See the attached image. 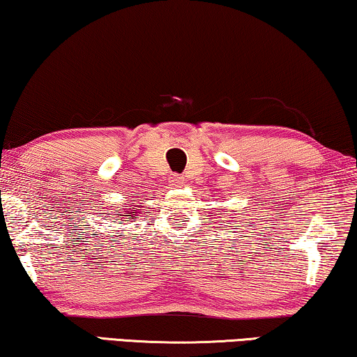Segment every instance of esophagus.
<instances>
[{
  "mask_svg": "<svg viewBox=\"0 0 357 357\" xmlns=\"http://www.w3.org/2000/svg\"><path fill=\"white\" fill-rule=\"evenodd\" d=\"M170 182H172L174 185H180V183H183V177L180 174H172V177H170Z\"/></svg>",
  "mask_w": 357,
  "mask_h": 357,
  "instance_id": "1",
  "label": "esophagus"
}]
</instances>
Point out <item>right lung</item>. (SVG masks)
<instances>
[{
  "mask_svg": "<svg viewBox=\"0 0 357 357\" xmlns=\"http://www.w3.org/2000/svg\"><path fill=\"white\" fill-rule=\"evenodd\" d=\"M128 214H132V215H135V214H133V213H128ZM116 215H121V214H116Z\"/></svg>",
  "mask_w": 357,
  "mask_h": 357,
  "instance_id": "obj_1",
  "label": "right lung"
}]
</instances>
